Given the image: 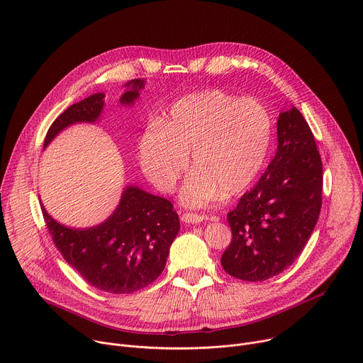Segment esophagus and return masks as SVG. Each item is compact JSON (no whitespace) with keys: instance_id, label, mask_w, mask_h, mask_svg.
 Returning <instances> with one entry per match:
<instances>
[{"instance_id":"1","label":"esophagus","mask_w":363,"mask_h":363,"mask_svg":"<svg viewBox=\"0 0 363 363\" xmlns=\"http://www.w3.org/2000/svg\"><path fill=\"white\" fill-rule=\"evenodd\" d=\"M203 220H208V217H206V216H199V214H192V213H185L181 217V221L185 223V224H199Z\"/></svg>"}]
</instances>
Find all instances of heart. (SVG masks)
I'll return each mask as SVG.
<instances>
[{
  "label": "heart",
  "instance_id": "obj_1",
  "mask_svg": "<svg viewBox=\"0 0 363 363\" xmlns=\"http://www.w3.org/2000/svg\"><path fill=\"white\" fill-rule=\"evenodd\" d=\"M273 118L264 103L210 89L175 100L161 128L139 139V160L147 178L171 191L188 167L192 174L181 202L201 208L245 192L262 174L272 146Z\"/></svg>",
  "mask_w": 363,
  "mask_h": 363
}]
</instances>
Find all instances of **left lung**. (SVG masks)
<instances>
[{"mask_svg": "<svg viewBox=\"0 0 363 363\" xmlns=\"http://www.w3.org/2000/svg\"><path fill=\"white\" fill-rule=\"evenodd\" d=\"M277 142L266 172L227 216L233 240L221 264L240 280L263 281L291 266L319 220L322 160L294 106L279 116Z\"/></svg>", "mask_w": 363, "mask_h": 363, "instance_id": "8db88e82", "label": "left lung"}]
</instances>
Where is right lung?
I'll return each instance as SVG.
<instances>
[{
    "label": "right lung",
    "instance_id": "obj_1",
    "mask_svg": "<svg viewBox=\"0 0 363 363\" xmlns=\"http://www.w3.org/2000/svg\"><path fill=\"white\" fill-rule=\"evenodd\" d=\"M143 87V79L128 82L121 105L132 106ZM103 99L105 93H94L67 108L50 126L44 147L72 125L97 122L105 106ZM40 203L48 233L65 260L89 284L112 294L133 293L157 280L179 233L174 205L136 185L123 189L116 210L105 221L89 228L60 224Z\"/></svg>",
    "mask_w": 363,
    "mask_h": 363
}]
</instances>
